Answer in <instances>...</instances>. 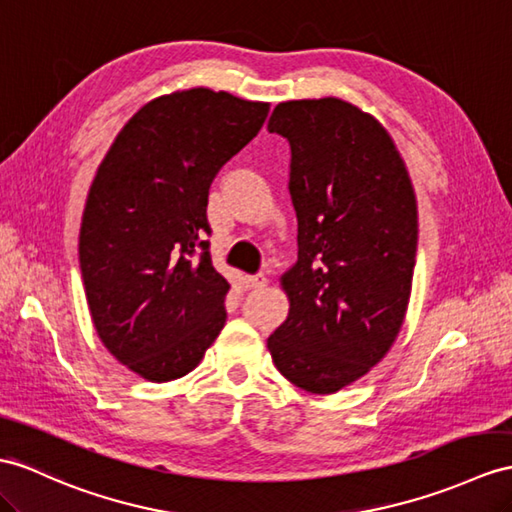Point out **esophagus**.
Wrapping results in <instances>:
<instances>
[{
	"mask_svg": "<svg viewBox=\"0 0 512 512\" xmlns=\"http://www.w3.org/2000/svg\"><path fill=\"white\" fill-rule=\"evenodd\" d=\"M263 286H267V278L265 273H258V276H245L243 278V289H263Z\"/></svg>",
	"mask_w": 512,
	"mask_h": 512,
	"instance_id": "obj_1",
	"label": "esophagus"
}]
</instances>
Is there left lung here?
Returning a JSON list of instances; mask_svg holds the SVG:
<instances>
[{"label": "left lung", "mask_w": 512, "mask_h": 512, "mask_svg": "<svg viewBox=\"0 0 512 512\" xmlns=\"http://www.w3.org/2000/svg\"><path fill=\"white\" fill-rule=\"evenodd\" d=\"M269 132L291 143L297 263L282 273L289 317L267 339L308 393L345 389L400 334L417 258V199L382 123L339 97L289 99Z\"/></svg>", "instance_id": "obj_1"}]
</instances>
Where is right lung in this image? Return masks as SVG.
I'll return each instance as SVG.
<instances>
[{
	"mask_svg": "<svg viewBox=\"0 0 512 512\" xmlns=\"http://www.w3.org/2000/svg\"><path fill=\"white\" fill-rule=\"evenodd\" d=\"M267 112L204 86L160 95L99 162L78 245L86 302L106 350L149 382L191 373L226 323L230 284L204 241L208 189Z\"/></svg>",
	"mask_w": 512,
	"mask_h": 512,
	"instance_id": "add662e5",
	"label": "right lung"
}]
</instances>
